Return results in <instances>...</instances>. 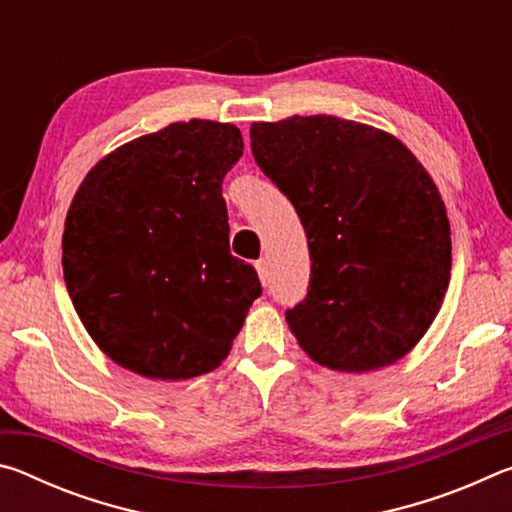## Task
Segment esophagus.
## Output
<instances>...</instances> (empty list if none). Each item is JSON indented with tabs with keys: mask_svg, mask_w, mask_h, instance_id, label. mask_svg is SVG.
I'll return each mask as SVG.
<instances>
[{
	"mask_svg": "<svg viewBox=\"0 0 512 512\" xmlns=\"http://www.w3.org/2000/svg\"><path fill=\"white\" fill-rule=\"evenodd\" d=\"M255 268H257V275H259V282L268 284V280H271V271H268V262L266 259H259V262H255Z\"/></svg>",
	"mask_w": 512,
	"mask_h": 512,
	"instance_id": "obj_1",
	"label": "esophagus"
}]
</instances>
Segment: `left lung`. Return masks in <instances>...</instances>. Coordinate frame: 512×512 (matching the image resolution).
I'll list each match as a JSON object with an SVG mask.
<instances>
[{
	"label": "left lung",
	"mask_w": 512,
	"mask_h": 512,
	"mask_svg": "<svg viewBox=\"0 0 512 512\" xmlns=\"http://www.w3.org/2000/svg\"><path fill=\"white\" fill-rule=\"evenodd\" d=\"M250 149L307 235L309 291L287 311L300 348L341 372L409 354L452 271L445 203L418 158L397 137L332 115L257 121Z\"/></svg>",
	"instance_id": "left-lung-1"
}]
</instances>
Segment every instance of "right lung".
Returning a JSON list of instances; mask_svg holds the SVG:
<instances>
[{
  "label": "right lung",
  "mask_w": 512,
  "mask_h": 512,
  "mask_svg": "<svg viewBox=\"0 0 512 512\" xmlns=\"http://www.w3.org/2000/svg\"><path fill=\"white\" fill-rule=\"evenodd\" d=\"M237 126L192 119L119 146L69 205L63 273L76 314L117 366L192 379L228 357L253 300L255 268L230 255L225 173Z\"/></svg>",
  "instance_id": "obj_1"
}]
</instances>
